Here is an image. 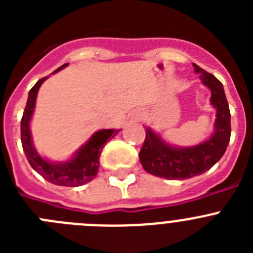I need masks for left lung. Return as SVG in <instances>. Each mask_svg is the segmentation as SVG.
<instances>
[{
	"mask_svg": "<svg viewBox=\"0 0 253 253\" xmlns=\"http://www.w3.org/2000/svg\"><path fill=\"white\" fill-rule=\"evenodd\" d=\"M194 69L211 92L210 104L216 109L214 133L209 139L193 147L171 146L160 134L147 128L139 161L148 173L167 180H186L202 175L218 162L231 138V113L222 82L194 64Z\"/></svg>",
	"mask_w": 253,
	"mask_h": 253,
	"instance_id": "obj_1",
	"label": "left lung"
}]
</instances>
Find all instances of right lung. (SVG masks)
<instances>
[{
	"label": "right lung",
	"mask_w": 253,
	"mask_h": 253,
	"mask_svg": "<svg viewBox=\"0 0 253 253\" xmlns=\"http://www.w3.org/2000/svg\"><path fill=\"white\" fill-rule=\"evenodd\" d=\"M68 66V63L63 64L58 69H55L51 75L59 72L60 69ZM48 77H44L34 84V87L29 91L28 102L21 119V143L22 149L25 152L30 166L43 176L46 181L59 186H81L92 181L97 175L100 163L99 158L101 156L104 144L107 139H111L119 133L120 129H101L96 131L90 139L84 143L81 148L78 149L72 157L64 162H50L40 156L33 144L30 131V122L33 118L37 101L38 91L40 86Z\"/></svg>",
	"instance_id": "add662e5"
}]
</instances>
